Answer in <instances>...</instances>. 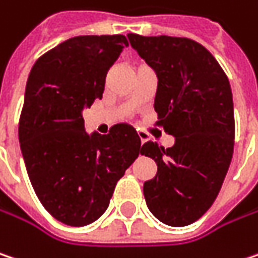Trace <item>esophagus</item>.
Instances as JSON below:
<instances>
[{
	"mask_svg": "<svg viewBox=\"0 0 258 258\" xmlns=\"http://www.w3.org/2000/svg\"><path fill=\"white\" fill-rule=\"evenodd\" d=\"M137 134H139V137H140V140H142V143H144V142L147 140V134H146L144 131H139Z\"/></svg>",
	"mask_w": 258,
	"mask_h": 258,
	"instance_id": "obj_1",
	"label": "esophagus"
}]
</instances>
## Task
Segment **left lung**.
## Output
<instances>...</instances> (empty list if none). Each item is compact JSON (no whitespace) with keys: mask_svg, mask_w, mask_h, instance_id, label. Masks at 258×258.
Listing matches in <instances>:
<instances>
[{"mask_svg":"<svg viewBox=\"0 0 258 258\" xmlns=\"http://www.w3.org/2000/svg\"><path fill=\"white\" fill-rule=\"evenodd\" d=\"M127 38L156 71V124L175 137L168 149L156 142L142 146V155L158 165L156 176L144 182V199L160 222L185 226L213 205L231 165V84L215 56L196 40L136 33Z\"/></svg>","mask_w":258,"mask_h":258,"instance_id":"obj_1","label":"left lung"}]
</instances>
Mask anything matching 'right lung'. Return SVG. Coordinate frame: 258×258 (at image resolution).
Returning <instances> with one entry per match:
<instances>
[{"label":"right lung","instance_id":"obj_1","mask_svg":"<svg viewBox=\"0 0 258 258\" xmlns=\"http://www.w3.org/2000/svg\"><path fill=\"white\" fill-rule=\"evenodd\" d=\"M128 46L122 35L76 36L43 53L29 74L19 140L32 187L70 226L99 219L118 179L136 160L140 137L128 124L84 131V108L102 98L108 70Z\"/></svg>","mask_w":258,"mask_h":258}]
</instances>
